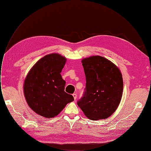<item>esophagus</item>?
Segmentation results:
<instances>
[{
  "label": "esophagus",
  "instance_id": "1",
  "mask_svg": "<svg viewBox=\"0 0 151 151\" xmlns=\"http://www.w3.org/2000/svg\"><path fill=\"white\" fill-rule=\"evenodd\" d=\"M72 96H73V97H74V99L76 100V98H77V94H76V93H74V94H72Z\"/></svg>",
  "mask_w": 151,
  "mask_h": 151
}]
</instances>
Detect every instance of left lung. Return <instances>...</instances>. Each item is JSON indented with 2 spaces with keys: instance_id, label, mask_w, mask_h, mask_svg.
Returning a JSON list of instances; mask_svg holds the SVG:
<instances>
[{
  "instance_id": "8db88e82",
  "label": "left lung",
  "mask_w": 151,
  "mask_h": 151,
  "mask_svg": "<svg viewBox=\"0 0 151 151\" xmlns=\"http://www.w3.org/2000/svg\"><path fill=\"white\" fill-rule=\"evenodd\" d=\"M86 76L85 91L77 105L93 120L105 119L116 111L123 93V82L120 70L101 56L82 60Z\"/></svg>"
}]
</instances>
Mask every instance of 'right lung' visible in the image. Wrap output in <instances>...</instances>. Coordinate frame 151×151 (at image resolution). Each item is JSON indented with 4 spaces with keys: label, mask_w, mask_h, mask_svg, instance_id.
I'll list each match as a JSON object with an SVG mask.
<instances>
[{
    "label": "right lung",
    "mask_w": 151,
    "mask_h": 151,
    "mask_svg": "<svg viewBox=\"0 0 151 151\" xmlns=\"http://www.w3.org/2000/svg\"><path fill=\"white\" fill-rule=\"evenodd\" d=\"M65 62L66 58L60 55H47L35 63L26 77L24 84L26 101L41 116L55 117L74 100L65 92L66 82L60 74Z\"/></svg>",
    "instance_id": "right-lung-1"
}]
</instances>
